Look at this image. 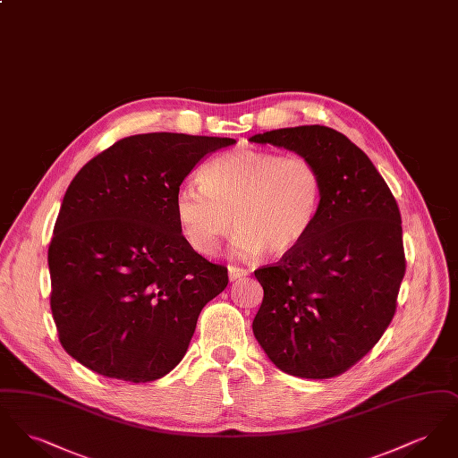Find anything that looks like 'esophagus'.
Here are the masks:
<instances>
[{
  "mask_svg": "<svg viewBox=\"0 0 458 458\" xmlns=\"http://www.w3.org/2000/svg\"><path fill=\"white\" fill-rule=\"evenodd\" d=\"M247 275H249V271L243 269V267H239V266H228V278H230V282H237V280L247 276Z\"/></svg>",
  "mask_w": 458,
  "mask_h": 458,
  "instance_id": "34e87169",
  "label": "esophagus"
}]
</instances>
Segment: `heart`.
<instances>
[{"label":"heart","mask_w":458,"mask_h":458,"mask_svg":"<svg viewBox=\"0 0 458 458\" xmlns=\"http://www.w3.org/2000/svg\"><path fill=\"white\" fill-rule=\"evenodd\" d=\"M321 200L323 178L310 159L243 149L202 166L199 183H183L174 216L183 239L204 256L216 252L235 223L232 250L252 259L264 250H293L310 233Z\"/></svg>","instance_id":"obj_1"}]
</instances>
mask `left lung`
<instances>
[{"label": "left lung", "instance_id": "obj_1", "mask_svg": "<svg viewBox=\"0 0 458 458\" xmlns=\"http://www.w3.org/2000/svg\"><path fill=\"white\" fill-rule=\"evenodd\" d=\"M249 140L310 159L323 178L310 233L254 273L264 290L254 336L286 374L338 376L377 344L394 316L405 275L396 200L366 153L329 127L278 129Z\"/></svg>", "mask_w": 458, "mask_h": 458}]
</instances>
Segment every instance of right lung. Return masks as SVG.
<instances>
[{
    "label": "right lung",
    "instance_id": "obj_1",
    "mask_svg": "<svg viewBox=\"0 0 458 458\" xmlns=\"http://www.w3.org/2000/svg\"><path fill=\"white\" fill-rule=\"evenodd\" d=\"M228 137L154 131L92 157L66 189L47 250L51 312L68 355L101 376L148 383L183 359L225 266L183 239L174 196Z\"/></svg>",
    "mask_w": 458,
    "mask_h": 458
}]
</instances>
